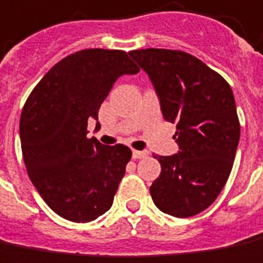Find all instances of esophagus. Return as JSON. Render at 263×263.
<instances>
[{
	"mask_svg": "<svg viewBox=\"0 0 263 263\" xmlns=\"http://www.w3.org/2000/svg\"><path fill=\"white\" fill-rule=\"evenodd\" d=\"M133 159H142V158H146L147 156V152L146 151H133Z\"/></svg>",
	"mask_w": 263,
	"mask_h": 263,
	"instance_id": "1",
	"label": "esophagus"
}]
</instances>
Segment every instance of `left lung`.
<instances>
[{"label": "left lung", "mask_w": 263, "mask_h": 263, "mask_svg": "<svg viewBox=\"0 0 263 263\" xmlns=\"http://www.w3.org/2000/svg\"><path fill=\"white\" fill-rule=\"evenodd\" d=\"M130 56L149 75L166 121L177 124L179 152L153 156L160 175L151 195L174 217H191L210 207L233 168L240 124L233 91L204 62L182 50L140 49Z\"/></svg>", "instance_id": "obj_1"}]
</instances>
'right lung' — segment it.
<instances>
[{"label": "right lung", "instance_id": "right-lung-1", "mask_svg": "<svg viewBox=\"0 0 263 263\" xmlns=\"http://www.w3.org/2000/svg\"><path fill=\"white\" fill-rule=\"evenodd\" d=\"M139 70L123 50L85 49L58 62L29 95L20 117L23 159L61 217L86 223L112 205L132 151L86 137V127L117 78Z\"/></svg>", "mask_w": 263, "mask_h": 263}]
</instances>
